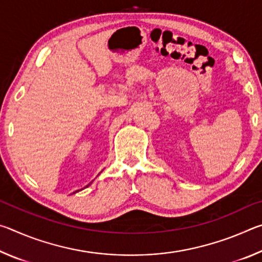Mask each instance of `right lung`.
Returning <instances> with one entry per match:
<instances>
[{"instance_id":"right-lung-1","label":"right lung","mask_w":262,"mask_h":262,"mask_svg":"<svg viewBox=\"0 0 262 262\" xmlns=\"http://www.w3.org/2000/svg\"><path fill=\"white\" fill-rule=\"evenodd\" d=\"M90 184H91V183H90ZM90 184H89V185H90ZM89 185H88V186H89ZM88 186H86V187H88ZM77 192H79V190H76V192H74V193H77Z\"/></svg>"}]
</instances>
